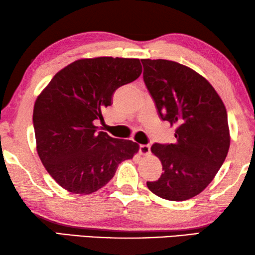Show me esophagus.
Returning a JSON list of instances; mask_svg holds the SVG:
<instances>
[{
	"label": "esophagus",
	"mask_w": 255,
	"mask_h": 255,
	"mask_svg": "<svg viewBox=\"0 0 255 255\" xmlns=\"http://www.w3.org/2000/svg\"><path fill=\"white\" fill-rule=\"evenodd\" d=\"M141 155H149L150 153V145L149 144H141L139 148Z\"/></svg>",
	"instance_id": "obj_1"
}]
</instances>
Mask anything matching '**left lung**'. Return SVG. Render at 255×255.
I'll list each match as a JSON object with an SVG mask.
<instances>
[{"label": "left lung", "mask_w": 255, "mask_h": 255, "mask_svg": "<svg viewBox=\"0 0 255 255\" xmlns=\"http://www.w3.org/2000/svg\"><path fill=\"white\" fill-rule=\"evenodd\" d=\"M141 62L159 116L176 128V142L151 147L164 173L147 186L161 199L184 201L201 193L226 159L231 144L226 107L210 82L189 66L168 60Z\"/></svg>", "instance_id": "left-lung-1"}]
</instances>
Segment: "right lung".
<instances>
[{
    "label": "right lung",
    "instance_id": "obj_1",
    "mask_svg": "<svg viewBox=\"0 0 255 255\" xmlns=\"http://www.w3.org/2000/svg\"><path fill=\"white\" fill-rule=\"evenodd\" d=\"M139 58H81L53 77L33 106L38 156L58 185L74 194H91L115 175L119 164L132 159L139 144L97 133L95 120L112 105L114 91L136 80Z\"/></svg>",
    "mask_w": 255,
    "mask_h": 255
}]
</instances>
